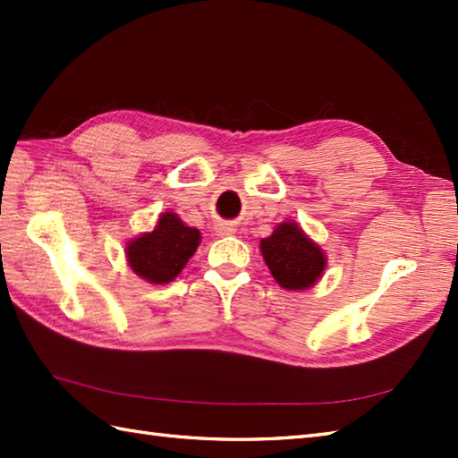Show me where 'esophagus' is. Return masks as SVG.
<instances>
[{"label":"esophagus","mask_w":458,"mask_h":458,"mask_svg":"<svg viewBox=\"0 0 458 458\" xmlns=\"http://www.w3.org/2000/svg\"><path fill=\"white\" fill-rule=\"evenodd\" d=\"M218 232L222 236H230V234H234V228H230V226H226V224H220V228H218Z\"/></svg>","instance_id":"esophagus-1"}]
</instances>
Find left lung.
I'll use <instances>...</instances> for the list:
<instances>
[{
	"mask_svg": "<svg viewBox=\"0 0 458 458\" xmlns=\"http://www.w3.org/2000/svg\"><path fill=\"white\" fill-rule=\"evenodd\" d=\"M259 250L271 276L289 291L313 287L327 266L325 251L297 222H281L274 234L259 242Z\"/></svg>",
	"mask_w": 458,
	"mask_h": 458,
	"instance_id": "left-lung-1",
	"label": "left lung"
}]
</instances>
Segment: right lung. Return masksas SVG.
<instances>
[{
    "mask_svg": "<svg viewBox=\"0 0 458 458\" xmlns=\"http://www.w3.org/2000/svg\"><path fill=\"white\" fill-rule=\"evenodd\" d=\"M199 244L197 228L187 226L174 212H163L153 232H145L125 246V258L141 279L161 285L181 274Z\"/></svg>",
    "mask_w": 458,
    "mask_h": 458,
    "instance_id": "right-lung-1",
    "label": "right lung"
}]
</instances>
